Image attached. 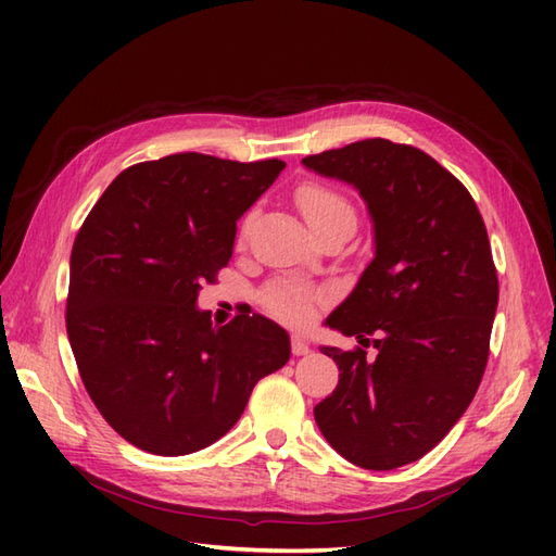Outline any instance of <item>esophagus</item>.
<instances>
[{
    "label": "esophagus",
    "mask_w": 556,
    "mask_h": 556,
    "mask_svg": "<svg viewBox=\"0 0 556 556\" xmlns=\"http://www.w3.org/2000/svg\"><path fill=\"white\" fill-rule=\"evenodd\" d=\"M308 341H306V336H301V333H294L292 336V352L296 357H301V355H308Z\"/></svg>",
    "instance_id": "34e87169"
}]
</instances>
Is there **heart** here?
<instances>
[{"label":"heart","mask_w":556,"mask_h":556,"mask_svg":"<svg viewBox=\"0 0 556 556\" xmlns=\"http://www.w3.org/2000/svg\"><path fill=\"white\" fill-rule=\"evenodd\" d=\"M296 204L313 231L325 229L327 225L339 220L355 223V208H352L350 201L341 192L327 188L323 182L301 185L296 190ZM268 308L285 319H301L308 313V301L299 292L276 290L268 296Z\"/></svg>","instance_id":"heart-1"}]
</instances>
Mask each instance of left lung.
<instances>
[{"mask_svg": "<svg viewBox=\"0 0 556 556\" xmlns=\"http://www.w3.org/2000/svg\"><path fill=\"white\" fill-rule=\"evenodd\" d=\"M352 185L374 223L376 255L327 327L366 350H319L339 384L315 406L327 443L368 470L417 462L473 401L490 357L498 278L473 197L422 150L366 139L301 160Z\"/></svg>", "mask_w": 556, "mask_h": 556, "instance_id": "1", "label": "left lung"}]
</instances>
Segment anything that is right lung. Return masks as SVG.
<instances>
[{
  "label": "right lung",
  "mask_w": 556,
  "mask_h": 556,
  "mask_svg": "<svg viewBox=\"0 0 556 556\" xmlns=\"http://www.w3.org/2000/svg\"><path fill=\"white\" fill-rule=\"evenodd\" d=\"M280 160L178 153L134 164L83 223L72 250L66 333L83 384L125 441L162 457L215 443L252 387L290 359L274 319L217 327L197 308L231 260L237 220L271 188Z\"/></svg>",
  "instance_id": "obj_1"
}]
</instances>
